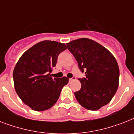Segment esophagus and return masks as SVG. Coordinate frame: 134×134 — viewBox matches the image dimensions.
<instances>
[{
  "mask_svg": "<svg viewBox=\"0 0 134 134\" xmlns=\"http://www.w3.org/2000/svg\"><path fill=\"white\" fill-rule=\"evenodd\" d=\"M76 80V77L75 76H73L71 78H69V82H70V81H72V80Z\"/></svg>",
  "mask_w": 134,
  "mask_h": 134,
  "instance_id": "34e87169",
  "label": "esophagus"
}]
</instances>
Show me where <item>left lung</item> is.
Wrapping results in <instances>:
<instances>
[{
	"mask_svg": "<svg viewBox=\"0 0 134 134\" xmlns=\"http://www.w3.org/2000/svg\"><path fill=\"white\" fill-rule=\"evenodd\" d=\"M66 44L85 74L79 78L81 89L75 92V97L87 109L98 110L110 102L118 90L120 71L116 58L91 39L82 38Z\"/></svg>",
	"mask_w": 134,
	"mask_h": 134,
	"instance_id": "1",
	"label": "left lung"
}]
</instances>
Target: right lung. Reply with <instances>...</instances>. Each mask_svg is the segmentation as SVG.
<instances>
[{"instance_id": "right-lung-1", "label": "right lung", "mask_w": 134, "mask_h": 134, "mask_svg": "<svg viewBox=\"0 0 134 134\" xmlns=\"http://www.w3.org/2000/svg\"><path fill=\"white\" fill-rule=\"evenodd\" d=\"M67 49L64 43L44 41L26 51L14 67V87L22 101L33 110L50 109L56 103L69 78H53L50 73L58 56Z\"/></svg>"}]
</instances>
